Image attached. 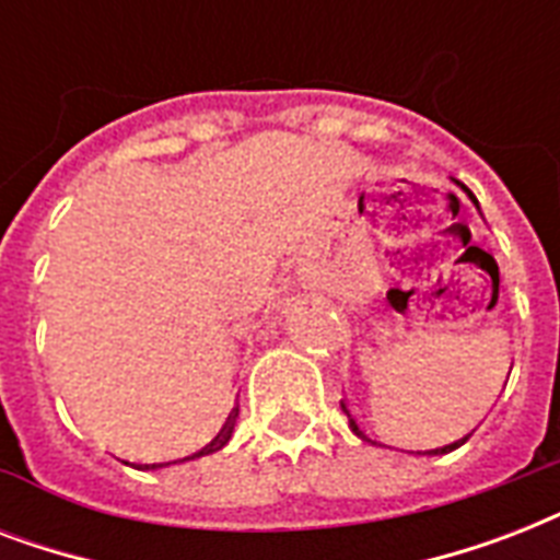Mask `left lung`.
Segmentation results:
<instances>
[{
    "instance_id": "1",
    "label": "left lung",
    "mask_w": 560,
    "mask_h": 560,
    "mask_svg": "<svg viewBox=\"0 0 560 560\" xmlns=\"http://www.w3.org/2000/svg\"><path fill=\"white\" fill-rule=\"evenodd\" d=\"M470 200H474V194H470ZM474 202H477V200H474ZM477 209H479V206H477ZM340 407H342V412H346V416H349V427H351V430H354V433H358L360 439H366V442H372V439H369V435H366V430H363V427L358 424V418L351 416V409L346 407V400H340ZM465 439H468V435H465ZM465 439H462V442L447 444V447H442V451H430V453H447V451H456V447H459V444H465Z\"/></svg>"
}]
</instances>
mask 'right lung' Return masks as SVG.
<instances>
[{"mask_svg":"<svg viewBox=\"0 0 560 560\" xmlns=\"http://www.w3.org/2000/svg\"><path fill=\"white\" fill-rule=\"evenodd\" d=\"M235 416H237V409H232V416L226 418V424H223V430H220L218 435H214V439H211L209 444H206V447H202L200 453H194V456H188V459H197V456H206V453H214V451H220V447H223V444L229 442V439H232V430H235ZM186 462V459H183ZM144 470H151V468H162V465H142Z\"/></svg>","mask_w":560,"mask_h":560,"instance_id":"1","label":"right lung"}]
</instances>
